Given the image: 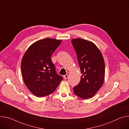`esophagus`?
<instances>
[{
	"instance_id": "1",
	"label": "esophagus",
	"mask_w": 129,
	"mask_h": 129,
	"mask_svg": "<svg viewBox=\"0 0 129 129\" xmlns=\"http://www.w3.org/2000/svg\"><path fill=\"white\" fill-rule=\"evenodd\" d=\"M69 75H70V73H69V72H68V73H67V75L64 76V78L65 79H67L68 78V77H69Z\"/></svg>"
}]
</instances>
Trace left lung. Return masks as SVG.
I'll list each match as a JSON object with an SVG mask.
<instances>
[{"label": "left lung", "mask_w": 129, "mask_h": 129, "mask_svg": "<svg viewBox=\"0 0 129 129\" xmlns=\"http://www.w3.org/2000/svg\"><path fill=\"white\" fill-rule=\"evenodd\" d=\"M81 72L79 84L73 87L74 93L84 100L93 97L102 87L105 78V62L98 47L91 41L73 39Z\"/></svg>", "instance_id": "obj_1"}]
</instances>
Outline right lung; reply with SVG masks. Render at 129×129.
<instances>
[{
	"label": "right lung",
	"mask_w": 129,
	"mask_h": 129,
	"mask_svg": "<svg viewBox=\"0 0 129 129\" xmlns=\"http://www.w3.org/2000/svg\"><path fill=\"white\" fill-rule=\"evenodd\" d=\"M62 40L46 38L32 44L22 58L21 70L23 81L31 92L38 97L50 94L63 80L58 75L51 60Z\"/></svg>",
	"instance_id": "obj_1"
}]
</instances>
